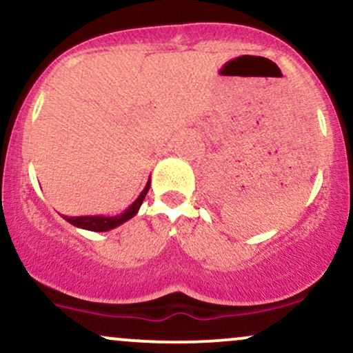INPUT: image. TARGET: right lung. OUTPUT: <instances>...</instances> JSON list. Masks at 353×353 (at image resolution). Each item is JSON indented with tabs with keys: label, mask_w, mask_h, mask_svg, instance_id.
<instances>
[{
	"label": "right lung",
	"mask_w": 353,
	"mask_h": 353,
	"mask_svg": "<svg viewBox=\"0 0 353 353\" xmlns=\"http://www.w3.org/2000/svg\"><path fill=\"white\" fill-rule=\"evenodd\" d=\"M150 185H151V179L146 182V185H144L143 192L138 195V199L131 203L128 209L118 215H112V217H110V215H80V217H67V215H62V217L69 223L74 225V227L83 228V230L108 232L112 230V228L120 227L121 223L128 222L130 219H133L134 215L138 214L139 207H141L144 197H146L148 190H150Z\"/></svg>",
	"instance_id": "add662e5"
}]
</instances>
